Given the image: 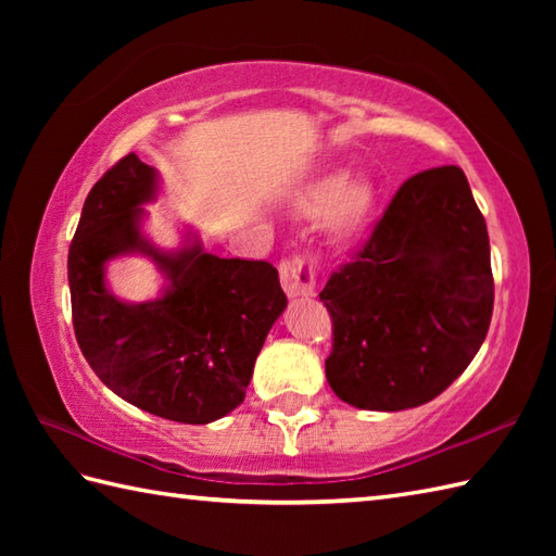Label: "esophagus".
Segmentation results:
<instances>
[{
	"label": "esophagus",
	"instance_id": "obj_1",
	"mask_svg": "<svg viewBox=\"0 0 556 556\" xmlns=\"http://www.w3.org/2000/svg\"><path fill=\"white\" fill-rule=\"evenodd\" d=\"M281 287H285L289 299H313L315 296V271L311 257L296 255L287 257L279 265Z\"/></svg>",
	"mask_w": 556,
	"mask_h": 556
}]
</instances>
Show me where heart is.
<instances>
[{"label": "heart", "mask_w": 556, "mask_h": 556, "mask_svg": "<svg viewBox=\"0 0 556 556\" xmlns=\"http://www.w3.org/2000/svg\"><path fill=\"white\" fill-rule=\"evenodd\" d=\"M380 205V188L368 176H353L344 169L329 172L320 179L303 186L293 195L291 210L296 217L317 219L325 215L329 241L349 245L368 231Z\"/></svg>", "instance_id": "heart-1"}]
</instances>
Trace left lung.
<instances>
[{
  "mask_svg": "<svg viewBox=\"0 0 556 556\" xmlns=\"http://www.w3.org/2000/svg\"><path fill=\"white\" fill-rule=\"evenodd\" d=\"M320 301L341 401L404 410L440 396L476 358L494 303L488 224L466 174L448 164L410 176Z\"/></svg>",
  "mask_w": 556,
  "mask_h": 556,
  "instance_id": "1",
  "label": "left lung"
}]
</instances>
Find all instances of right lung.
Masks as SVG:
<instances>
[{
    "instance_id": "1",
    "label": "right lung",
    "mask_w": 556,
    "mask_h": 556,
    "mask_svg": "<svg viewBox=\"0 0 556 556\" xmlns=\"http://www.w3.org/2000/svg\"><path fill=\"white\" fill-rule=\"evenodd\" d=\"M160 174L126 155L92 186L68 248L74 332L116 396L152 416L205 425L243 404L265 337L287 308L265 260L205 253L193 233L162 251L140 229ZM146 254L168 279L163 296L116 300L103 279L114 256Z\"/></svg>"
}]
</instances>
